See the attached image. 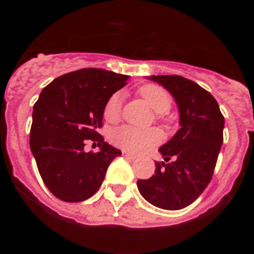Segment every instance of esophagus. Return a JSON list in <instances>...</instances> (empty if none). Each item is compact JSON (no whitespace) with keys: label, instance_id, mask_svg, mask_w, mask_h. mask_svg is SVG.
Masks as SVG:
<instances>
[{"label":"esophagus","instance_id":"1","mask_svg":"<svg viewBox=\"0 0 254 254\" xmlns=\"http://www.w3.org/2000/svg\"><path fill=\"white\" fill-rule=\"evenodd\" d=\"M122 154H123V156H126V158H128V159H132V160H133V159H136V158H137V155H136V154H133V152L126 151V150H123V151H122Z\"/></svg>","mask_w":254,"mask_h":254}]
</instances>
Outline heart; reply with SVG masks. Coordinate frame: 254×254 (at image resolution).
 Returning <instances> with one entry per match:
<instances>
[{
  "mask_svg": "<svg viewBox=\"0 0 254 254\" xmlns=\"http://www.w3.org/2000/svg\"><path fill=\"white\" fill-rule=\"evenodd\" d=\"M140 95L145 102L154 109L156 113L163 114L169 111L172 105V96L164 87L159 85H143L140 89ZM122 91H117L107 100L104 105L103 116L107 122H117L121 118L123 104ZM111 140L114 145L125 150L133 152L146 151L161 141V133L156 128H137L133 126L125 125L113 129L111 133Z\"/></svg>",
  "mask_w": 254,
  "mask_h": 254,
  "instance_id": "b5f03b06",
  "label": "heart"
}]
</instances>
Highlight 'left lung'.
<instances>
[{
	"mask_svg": "<svg viewBox=\"0 0 254 254\" xmlns=\"http://www.w3.org/2000/svg\"><path fill=\"white\" fill-rule=\"evenodd\" d=\"M147 78L167 89L176 100L181 128L159 149L164 161H155L154 176L138 179L137 188L151 205L181 210L210 183L223 145L225 121L214 96L196 82L177 75Z\"/></svg>",
	"mask_w": 254,
	"mask_h": 254,
	"instance_id": "obj_1",
	"label": "left lung"
}]
</instances>
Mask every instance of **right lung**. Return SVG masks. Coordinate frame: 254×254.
<instances>
[{"mask_svg": "<svg viewBox=\"0 0 254 254\" xmlns=\"http://www.w3.org/2000/svg\"><path fill=\"white\" fill-rule=\"evenodd\" d=\"M129 76L102 68H81L55 78L33 107L30 150L39 174L52 193L64 202L90 198L104 181L121 150L104 142L107 100ZM85 139L96 140L98 153H85Z\"/></svg>", "mask_w": 254, "mask_h": 254, "instance_id": "right-lung-1", "label": "right lung"}]
</instances>
